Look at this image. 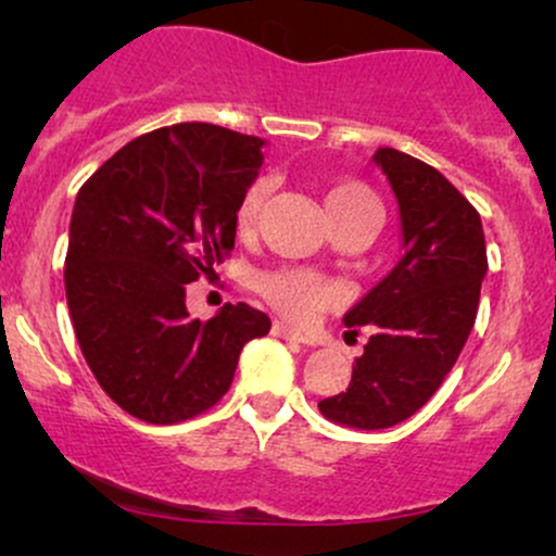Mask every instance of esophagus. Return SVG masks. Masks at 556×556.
<instances>
[{
    "instance_id": "obj_1",
    "label": "esophagus",
    "mask_w": 556,
    "mask_h": 556,
    "mask_svg": "<svg viewBox=\"0 0 556 556\" xmlns=\"http://www.w3.org/2000/svg\"><path fill=\"white\" fill-rule=\"evenodd\" d=\"M271 334H274V337H279V340H295V342H303V344H314V342L308 340V337H305V334H300L298 329L287 327L285 321H274V327H271Z\"/></svg>"
}]
</instances>
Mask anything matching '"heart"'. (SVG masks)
I'll list each match as a JSON object with an SVG mask.
<instances>
[{
    "mask_svg": "<svg viewBox=\"0 0 556 556\" xmlns=\"http://www.w3.org/2000/svg\"><path fill=\"white\" fill-rule=\"evenodd\" d=\"M264 180L253 182L251 188L242 193L238 208H235V229H238L240 235L253 232L261 206H264ZM324 203H327V214L331 222L358 212L379 214V203H376L374 193L361 182L331 185L327 195H324ZM256 290L274 311H279V314L290 318V321H308V318H314L318 311L329 308L337 298L334 285H331L327 277L308 269H298V266H282V269L261 271L256 279Z\"/></svg>",
    "mask_w": 556,
    "mask_h": 556,
    "instance_id": "b5f03b06",
    "label": "heart"
}]
</instances>
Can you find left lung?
Segmentation results:
<instances>
[{
    "label": "left lung",
    "instance_id": "left-lung-1",
    "mask_svg": "<svg viewBox=\"0 0 556 556\" xmlns=\"http://www.w3.org/2000/svg\"><path fill=\"white\" fill-rule=\"evenodd\" d=\"M400 203L405 256L348 311L344 324L374 334L344 392L318 402L329 420L389 429L420 410L452 371L478 314L486 277L481 216L439 169L397 149H379Z\"/></svg>",
    "mask_w": 556,
    "mask_h": 556
}]
</instances>
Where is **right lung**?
Listing matches in <instances>:
<instances>
[{"label": "right lung", "mask_w": 556, "mask_h": 556, "mask_svg": "<svg viewBox=\"0 0 556 556\" xmlns=\"http://www.w3.org/2000/svg\"><path fill=\"white\" fill-rule=\"evenodd\" d=\"M266 140L208 123L159 127L83 182L70 219L65 292L96 381L146 424H180L232 384L242 344L269 316L227 303L190 318L185 285L235 248V208Z\"/></svg>", "instance_id": "right-lung-1"}]
</instances>
